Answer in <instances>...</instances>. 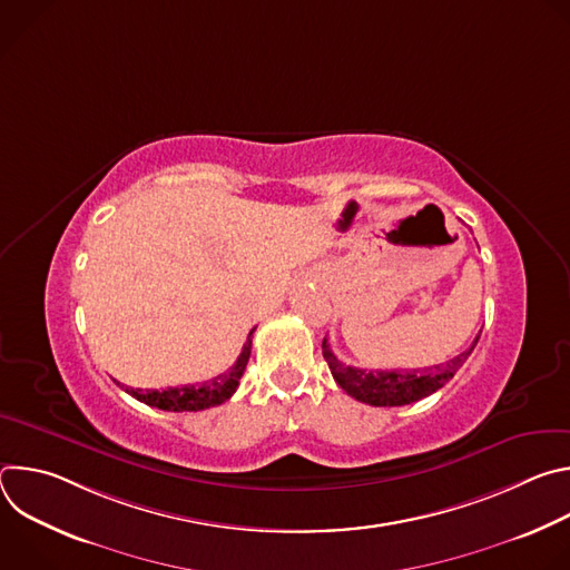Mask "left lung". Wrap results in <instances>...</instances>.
<instances>
[{
	"instance_id": "8db88e82",
	"label": "left lung",
	"mask_w": 570,
	"mask_h": 570,
	"mask_svg": "<svg viewBox=\"0 0 570 570\" xmlns=\"http://www.w3.org/2000/svg\"><path fill=\"white\" fill-rule=\"evenodd\" d=\"M480 336L473 338V343L458 356H453L446 363L424 367V370H358L352 365H345L336 358L332 352L327 338L322 341V356L330 363L332 376L336 383L356 401L370 403V405H405L420 401L433 392H438L446 381L453 379V374L464 365V361L471 356L475 343Z\"/></svg>"
}]
</instances>
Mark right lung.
Listing matches in <instances>:
<instances>
[{
  "label": "right lung",
  "instance_id": "add662e5",
  "mask_svg": "<svg viewBox=\"0 0 570 570\" xmlns=\"http://www.w3.org/2000/svg\"><path fill=\"white\" fill-rule=\"evenodd\" d=\"M255 332V330H253ZM253 332L248 334L246 345H243L236 363L203 383H194V385H178V387H167V390H135V387H126L128 394H132L137 401L153 405V409L159 411H171V413H196V411H205L212 409V405H220L223 401H227L236 387L238 381L243 376V370H246L248 361H250V350H253Z\"/></svg>",
  "mask_w": 570,
  "mask_h": 570
}]
</instances>
